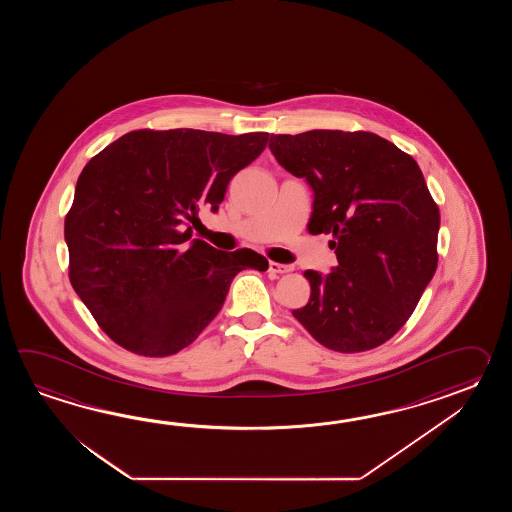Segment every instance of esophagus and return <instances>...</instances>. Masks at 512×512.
<instances>
[{
  "instance_id": "34e87169",
  "label": "esophagus",
  "mask_w": 512,
  "mask_h": 512,
  "mask_svg": "<svg viewBox=\"0 0 512 512\" xmlns=\"http://www.w3.org/2000/svg\"><path fill=\"white\" fill-rule=\"evenodd\" d=\"M293 271L291 265H282V263H276V261H269V272L272 274H285V272Z\"/></svg>"
}]
</instances>
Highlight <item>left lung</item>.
<instances>
[{"mask_svg":"<svg viewBox=\"0 0 512 512\" xmlns=\"http://www.w3.org/2000/svg\"><path fill=\"white\" fill-rule=\"evenodd\" d=\"M272 155L313 188L311 234H333L338 265L305 271L293 316L322 346L359 353L406 324L437 267L439 208L414 157L370 131L271 135Z\"/></svg>","mask_w":512,"mask_h":512,"instance_id":"obj_1","label":"left lung"}]
</instances>
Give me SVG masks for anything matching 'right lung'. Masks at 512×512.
Listing matches in <instances>:
<instances>
[{"label": "right lung", "mask_w": 512, "mask_h": 512, "mask_svg": "<svg viewBox=\"0 0 512 512\" xmlns=\"http://www.w3.org/2000/svg\"><path fill=\"white\" fill-rule=\"evenodd\" d=\"M267 141L263 131L137 130L86 164L66 218L69 278L113 342L174 355L216 318L238 272L269 269L251 249L188 241L199 208L218 212Z\"/></svg>", "instance_id": "add662e5"}]
</instances>
